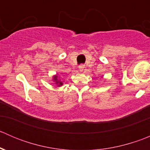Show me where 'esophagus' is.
<instances>
[{
	"label": "esophagus",
	"instance_id": "esophagus-1",
	"mask_svg": "<svg viewBox=\"0 0 150 150\" xmlns=\"http://www.w3.org/2000/svg\"><path fill=\"white\" fill-rule=\"evenodd\" d=\"M84 65L83 64H81V65H79V67H78V68H79V70L81 71V72H82L83 70V69H84Z\"/></svg>",
	"mask_w": 150,
	"mask_h": 150
}]
</instances>
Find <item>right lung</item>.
I'll return each instance as SVG.
<instances>
[{"label":"right lung","instance_id":"obj_1","mask_svg":"<svg viewBox=\"0 0 150 150\" xmlns=\"http://www.w3.org/2000/svg\"><path fill=\"white\" fill-rule=\"evenodd\" d=\"M60 77H59L57 75H55L53 76V81H54L55 84H57L58 86H62L63 85V83L60 81Z\"/></svg>","mask_w":150,"mask_h":150}]
</instances>
